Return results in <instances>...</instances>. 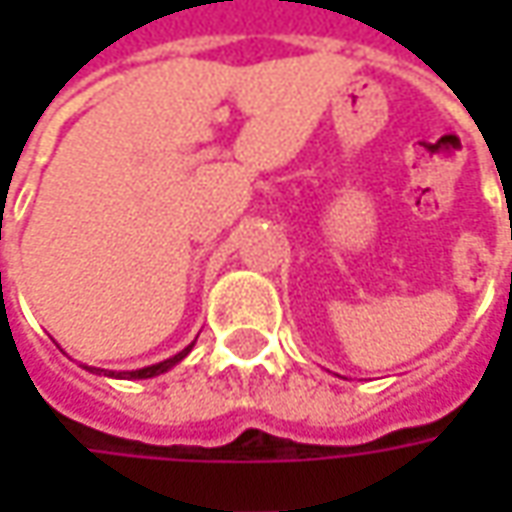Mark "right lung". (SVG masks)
<instances>
[{"mask_svg": "<svg viewBox=\"0 0 512 512\" xmlns=\"http://www.w3.org/2000/svg\"><path fill=\"white\" fill-rule=\"evenodd\" d=\"M190 350H193V342L187 344L185 350H179L176 356L165 359V362L150 364V367H139V370H102V367H88V364H82V367L90 370V373H99V376H110V379H153V376H159V373H168L170 367H176Z\"/></svg>", "mask_w": 512, "mask_h": 512, "instance_id": "1", "label": "right lung"}]
</instances>
